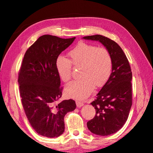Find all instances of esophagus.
<instances>
[{
	"instance_id": "34e87169",
	"label": "esophagus",
	"mask_w": 153,
	"mask_h": 153,
	"mask_svg": "<svg viewBox=\"0 0 153 153\" xmlns=\"http://www.w3.org/2000/svg\"><path fill=\"white\" fill-rule=\"evenodd\" d=\"M84 102H82V101H79V100H77L76 101V105H77V107L80 108L82 107L83 105H84Z\"/></svg>"
}]
</instances>
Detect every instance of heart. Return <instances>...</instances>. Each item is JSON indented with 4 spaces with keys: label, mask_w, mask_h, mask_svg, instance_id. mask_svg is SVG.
<instances>
[{
    "label": "heart",
    "mask_w": 153,
    "mask_h": 153,
    "mask_svg": "<svg viewBox=\"0 0 153 153\" xmlns=\"http://www.w3.org/2000/svg\"><path fill=\"white\" fill-rule=\"evenodd\" d=\"M70 60L59 57L56 62L57 71L63 82L71 77L72 65L81 68V79L74 80L65 85L66 95L82 100L92 92L94 87L100 88L109 79L112 74V59L108 50L81 42L69 53Z\"/></svg>",
    "instance_id": "b5f03b06"
}]
</instances>
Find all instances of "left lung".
Segmentation results:
<instances>
[{"label": "left lung", "mask_w": 153, "mask_h": 153, "mask_svg": "<svg viewBox=\"0 0 153 153\" xmlns=\"http://www.w3.org/2000/svg\"><path fill=\"white\" fill-rule=\"evenodd\" d=\"M84 39L99 41L112 56V74L91 102L96 115L87 123L88 129L94 134L108 136L120 130L128 117L132 104L131 69L123 50L114 41L100 35Z\"/></svg>", "instance_id": "left-lung-1"}]
</instances>
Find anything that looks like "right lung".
I'll return each mask as SVG.
<instances>
[{"mask_svg":"<svg viewBox=\"0 0 153 153\" xmlns=\"http://www.w3.org/2000/svg\"><path fill=\"white\" fill-rule=\"evenodd\" d=\"M75 38L41 36L27 50L22 62L18 77L21 103L33 128L43 137L62 134L65 115L76 108L74 100L59 102L63 88L56 68L58 56Z\"/></svg>","mask_w":153,"mask_h":153,"instance_id":"obj_1","label":"right lung"}]
</instances>
